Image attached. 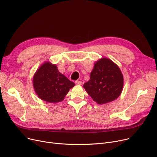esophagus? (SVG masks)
Instances as JSON below:
<instances>
[{"label": "esophagus", "mask_w": 157, "mask_h": 157, "mask_svg": "<svg viewBox=\"0 0 157 157\" xmlns=\"http://www.w3.org/2000/svg\"><path fill=\"white\" fill-rule=\"evenodd\" d=\"M75 83L77 85H82V82L81 81H75Z\"/></svg>", "instance_id": "obj_1"}]
</instances>
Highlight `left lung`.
I'll list each match as a JSON object with an SVG mask.
<instances>
[{"instance_id":"left-lung-1","label":"left lung","mask_w":157,"mask_h":157,"mask_svg":"<svg viewBox=\"0 0 157 157\" xmlns=\"http://www.w3.org/2000/svg\"><path fill=\"white\" fill-rule=\"evenodd\" d=\"M88 94L98 104L114 101L123 87V76L118 66L108 58H101L94 63L90 80L83 85Z\"/></svg>"}]
</instances>
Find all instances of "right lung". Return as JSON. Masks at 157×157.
Masks as SVG:
<instances>
[{
	"label": "right lung",
	"instance_id": "right-lung-1",
	"mask_svg": "<svg viewBox=\"0 0 157 157\" xmlns=\"http://www.w3.org/2000/svg\"><path fill=\"white\" fill-rule=\"evenodd\" d=\"M75 84L60 73L56 64L46 61L37 69L33 76V86L41 100L49 103L63 101Z\"/></svg>",
	"mask_w": 157,
	"mask_h": 157
}]
</instances>
